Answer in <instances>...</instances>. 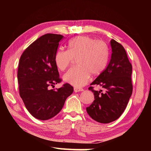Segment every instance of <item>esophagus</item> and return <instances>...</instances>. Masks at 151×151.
I'll list each match as a JSON object with an SVG mask.
<instances>
[{
    "label": "esophagus",
    "mask_w": 151,
    "mask_h": 151,
    "mask_svg": "<svg viewBox=\"0 0 151 151\" xmlns=\"http://www.w3.org/2000/svg\"><path fill=\"white\" fill-rule=\"evenodd\" d=\"M83 91V88H74V92H75V93H78V92H81Z\"/></svg>",
    "instance_id": "esophagus-1"
}]
</instances>
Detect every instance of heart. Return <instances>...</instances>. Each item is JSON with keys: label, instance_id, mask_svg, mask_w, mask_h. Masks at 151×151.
Masks as SVG:
<instances>
[{"label": "heart", "instance_id": "b5f03b06", "mask_svg": "<svg viewBox=\"0 0 151 151\" xmlns=\"http://www.w3.org/2000/svg\"><path fill=\"white\" fill-rule=\"evenodd\" d=\"M76 58V67L72 68L63 76L66 83L81 87L88 83L91 75H99L106 67L109 50L105 43L96 41L88 36L75 37L68 43V50L60 48L56 52L55 61L57 67L65 70Z\"/></svg>", "mask_w": 151, "mask_h": 151}]
</instances>
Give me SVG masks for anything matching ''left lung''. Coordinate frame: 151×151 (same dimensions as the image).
<instances>
[{"label":"left lung","instance_id":"1","mask_svg":"<svg viewBox=\"0 0 151 151\" xmlns=\"http://www.w3.org/2000/svg\"><path fill=\"white\" fill-rule=\"evenodd\" d=\"M111 59L106 69L99 75L91 85L101 86L102 90L93 91L94 100L86 111L92 119L101 123H109L121 116L132 93V65L126 50L116 40L110 41Z\"/></svg>","mask_w":151,"mask_h":151}]
</instances>
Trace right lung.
<instances>
[{
	"instance_id": "add662e5",
	"label": "right lung",
	"mask_w": 151,
	"mask_h": 151,
	"mask_svg": "<svg viewBox=\"0 0 151 151\" xmlns=\"http://www.w3.org/2000/svg\"><path fill=\"white\" fill-rule=\"evenodd\" d=\"M63 37L56 34L43 35L29 45L20 58L17 73L20 96L28 111L42 121L57 115L73 92L68 83L56 90L48 88L61 81L55 56Z\"/></svg>"
}]
</instances>
